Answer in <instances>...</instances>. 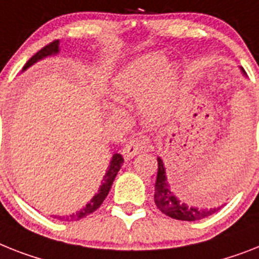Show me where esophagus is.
Instances as JSON below:
<instances>
[{
	"label": "esophagus",
	"instance_id": "1",
	"mask_svg": "<svg viewBox=\"0 0 259 259\" xmlns=\"http://www.w3.org/2000/svg\"><path fill=\"white\" fill-rule=\"evenodd\" d=\"M147 148H148V143L145 142L144 139H134L124 145L121 153L124 156V159H132Z\"/></svg>",
	"mask_w": 259,
	"mask_h": 259
}]
</instances>
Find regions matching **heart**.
<instances>
[{"mask_svg":"<svg viewBox=\"0 0 259 259\" xmlns=\"http://www.w3.org/2000/svg\"><path fill=\"white\" fill-rule=\"evenodd\" d=\"M180 71L169 66L163 53H149L130 62L112 79L111 98L125 104L140 100V111L149 124H160L172 115L177 100ZM111 114L117 115L112 108Z\"/></svg>","mask_w":259,"mask_h":259,"instance_id":"b5f03b06","label":"heart"}]
</instances>
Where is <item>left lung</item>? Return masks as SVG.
I'll list each match as a JSON object with an SVG mask.
<instances>
[{"label":"left lung","instance_id":"obj_1","mask_svg":"<svg viewBox=\"0 0 259 259\" xmlns=\"http://www.w3.org/2000/svg\"><path fill=\"white\" fill-rule=\"evenodd\" d=\"M241 72L246 76V72L241 67ZM157 179L155 184V204L160 211L164 214L169 215L170 219L180 220V221H198V220L206 219L215 211H219L222 208V205L219 206H211V208H197V206H189L183 202L176 194L173 193L169 183L166 180L165 166L163 160L157 157Z\"/></svg>","mask_w":259,"mask_h":259}]
</instances>
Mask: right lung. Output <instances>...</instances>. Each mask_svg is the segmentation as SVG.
Instances as JSON below:
<instances>
[{
    "instance_id": "add662e5",
    "label": "right lung",
    "mask_w": 259,
    "mask_h": 259,
    "mask_svg": "<svg viewBox=\"0 0 259 259\" xmlns=\"http://www.w3.org/2000/svg\"><path fill=\"white\" fill-rule=\"evenodd\" d=\"M58 53H59V40H54V42L49 44L48 46H45L44 49H40L37 54L30 58L26 65L23 66L22 71H25L26 68H29L30 66H33L34 63H37V62L40 61V59H45V58L57 55ZM123 163H124L123 156H121L120 153H115V155L112 156V159H111L108 169L106 170V175H104L103 177V183H102V185H100L99 189H98V193H95V196L90 200V202H87L86 206H83L80 210H78L76 213H74V214L54 215V219L61 220V221L71 222V221H78V220L84 219V217H87L89 214L94 213V211L99 208L100 205H102V202L104 201V198L107 197V194H108V192H110L111 187H112V183H114L115 180V177H116L117 172H119V169L121 168V164Z\"/></svg>"
}]
</instances>
